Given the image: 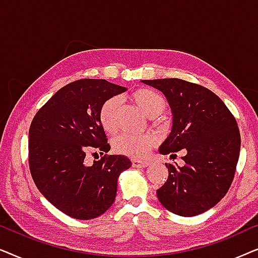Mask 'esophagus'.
<instances>
[{
  "label": "esophagus",
  "instance_id": "1",
  "mask_svg": "<svg viewBox=\"0 0 258 258\" xmlns=\"http://www.w3.org/2000/svg\"><path fill=\"white\" fill-rule=\"evenodd\" d=\"M150 163L147 161H139V160H133V165L135 168H144V167H148Z\"/></svg>",
  "mask_w": 258,
  "mask_h": 258
}]
</instances>
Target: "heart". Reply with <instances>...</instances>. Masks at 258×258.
Wrapping results in <instances>:
<instances>
[{"mask_svg":"<svg viewBox=\"0 0 258 258\" xmlns=\"http://www.w3.org/2000/svg\"><path fill=\"white\" fill-rule=\"evenodd\" d=\"M142 112L148 117L162 114L167 107V102L157 91L151 89H139L132 95ZM118 107V98L110 97L103 102L98 111V119L107 133H114L116 129V110ZM156 144V137L151 134L144 135H134V134H122L115 137L112 141V148L117 154L125 155L133 158H141L146 155L149 149Z\"/></svg>","mask_w":258,"mask_h":258,"instance_id":"obj_1","label":"heart"}]
</instances>
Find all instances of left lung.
Returning a JSON list of instances; mask_svg holds the SVG:
<instances>
[{
	"mask_svg": "<svg viewBox=\"0 0 258 258\" xmlns=\"http://www.w3.org/2000/svg\"><path fill=\"white\" fill-rule=\"evenodd\" d=\"M163 93L172 112V128L160 154L183 150L184 165L165 163L167 182L156 190L158 201L176 215L191 217L220 202L235 176L241 135L223 101L200 84L179 79L143 80Z\"/></svg>",
	"mask_w": 258,
	"mask_h": 258,
	"instance_id": "left-lung-1",
	"label": "left lung"
}]
</instances>
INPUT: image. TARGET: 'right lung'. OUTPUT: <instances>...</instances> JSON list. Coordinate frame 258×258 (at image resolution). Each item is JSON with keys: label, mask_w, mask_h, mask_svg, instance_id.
<instances>
[{"label": "right lung", "mask_w": 258, "mask_h": 258, "mask_svg": "<svg viewBox=\"0 0 258 258\" xmlns=\"http://www.w3.org/2000/svg\"><path fill=\"white\" fill-rule=\"evenodd\" d=\"M125 90L105 80L75 81L61 88L30 124L29 168L35 184L52 206L76 220L104 214L115 201L118 176L132 167L124 155L84 163L89 149L110 150L98 111L103 102Z\"/></svg>", "instance_id": "right-lung-1"}]
</instances>
